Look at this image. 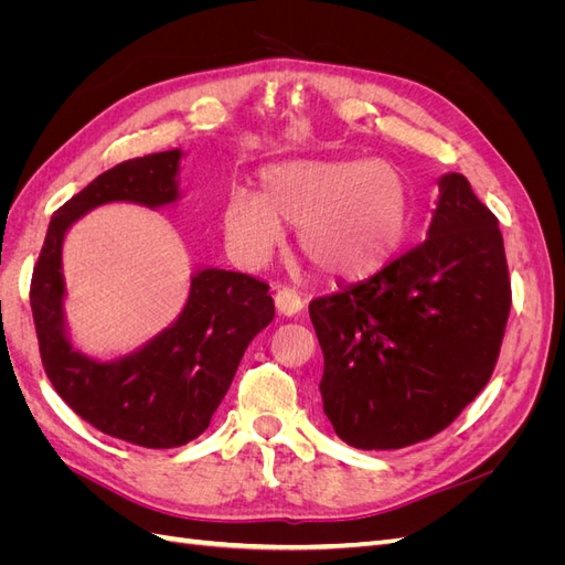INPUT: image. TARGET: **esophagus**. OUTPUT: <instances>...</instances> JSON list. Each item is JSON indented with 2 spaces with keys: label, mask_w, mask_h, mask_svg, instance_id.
Returning <instances> with one entry per match:
<instances>
[{
  "label": "esophagus",
  "mask_w": 565,
  "mask_h": 565,
  "mask_svg": "<svg viewBox=\"0 0 565 565\" xmlns=\"http://www.w3.org/2000/svg\"><path fill=\"white\" fill-rule=\"evenodd\" d=\"M301 309H303V299L299 297L297 289H292V287H278V292H276V311L280 316L292 318V316L301 313Z\"/></svg>",
  "instance_id": "obj_1"
}]
</instances>
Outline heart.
I'll use <instances>...</instances> for the list:
<instances>
[{
    "mask_svg": "<svg viewBox=\"0 0 565 565\" xmlns=\"http://www.w3.org/2000/svg\"><path fill=\"white\" fill-rule=\"evenodd\" d=\"M259 183L262 193L233 188L221 212L228 247L249 266L282 245L285 220L318 273L361 280L393 259L413 224L407 181L382 160L273 162Z\"/></svg>",
    "mask_w": 565,
    "mask_h": 565,
    "instance_id": "b5f03b06",
    "label": "heart"
}]
</instances>
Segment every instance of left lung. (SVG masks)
<instances>
[{"label": "left lung", "instance_id": "1", "mask_svg": "<svg viewBox=\"0 0 565 565\" xmlns=\"http://www.w3.org/2000/svg\"><path fill=\"white\" fill-rule=\"evenodd\" d=\"M509 309L498 218L467 177L443 174L422 245L309 306L337 436L396 450L446 429L488 384Z\"/></svg>", "mask_w": 565, "mask_h": 565}]
</instances>
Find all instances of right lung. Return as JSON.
<instances>
[{"instance_id":"1","label":"right lung","mask_w":565,"mask_h":565,"mask_svg":"<svg viewBox=\"0 0 565 565\" xmlns=\"http://www.w3.org/2000/svg\"><path fill=\"white\" fill-rule=\"evenodd\" d=\"M181 148L115 164L51 216L32 273L30 306L42 363L58 396L84 422L141 448H179L207 429L249 341L276 316L268 285L247 273L200 266L177 320L117 358L73 344L65 320L63 243L84 214L110 202L150 210L181 200Z\"/></svg>"}]
</instances>
